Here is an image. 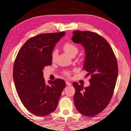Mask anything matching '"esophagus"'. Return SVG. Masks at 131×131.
<instances>
[{
  "label": "esophagus",
  "mask_w": 131,
  "mask_h": 131,
  "mask_svg": "<svg viewBox=\"0 0 131 131\" xmlns=\"http://www.w3.org/2000/svg\"><path fill=\"white\" fill-rule=\"evenodd\" d=\"M66 85H67V86H71V85H72L71 83L68 82V81H66Z\"/></svg>",
  "instance_id": "34e87169"
}]
</instances>
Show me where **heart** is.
<instances>
[{
  "mask_svg": "<svg viewBox=\"0 0 131 131\" xmlns=\"http://www.w3.org/2000/svg\"><path fill=\"white\" fill-rule=\"evenodd\" d=\"M62 48H63V49L66 53H68L69 55L72 56V57H74L78 53L79 50V48L78 45L70 42H66L64 43L63 46H62ZM57 50H56V49L55 50H53L51 55V58L52 61L55 60L56 58L57 57ZM63 74L66 76H69L70 75V71H68V70H65L63 72Z\"/></svg>",
  "mask_w": 131,
  "mask_h": 131,
  "instance_id": "b5f03b06",
  "label": "heart"
}]
</instances>
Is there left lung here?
<instances>
[{
	"label": "left lung",
	"mask_w": 131,
	"mask_h": 131,
	"mask_svg": "<svg viewBox=\"0 0 131 131\" xmlns=\"http://www.w3.org/2000/svg\"><path fill=\"white\" fill-rule=\"evenodd\" d=\"M72 39L84 47L86 58L83 69L90 75V86L83 88L73 83L75 89L74 105L80 114L94 117L108 104L113 96L118 77V63L110 45L103 37L88 31L73 32Z\"/></svg>",
	"instance_id": "1"
}]
</instances>
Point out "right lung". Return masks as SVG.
I'll return each mask as SVG.
<instances>
[{"label": "right lung", "mask_w": 131, "mask_h": 131, "mask_svg": "<svg viewBox=\"0 0 131 131\" xmlns=\"http://www.w3.org/2000/svg\"><path fill=\"white\" fill-rule=\"evenodd\" d=\"M65 32L40 34L28 39L18 51L13 66V80L24 106L37 116L54 111L66 83L63 79L45 83V66L52 64L51 55L55 43Z\"/></svg>", "instance_id": "add662e5"}]
</instances>
